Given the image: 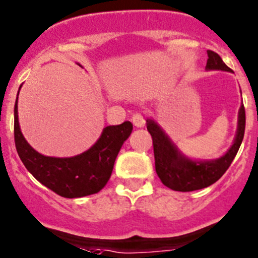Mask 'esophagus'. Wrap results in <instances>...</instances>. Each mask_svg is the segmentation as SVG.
I'll return each mask as SVG.
<instances>
[{
	"mask_svg": "<svg viewBox=\"0 0 258 258\" xmlns=\"http://www.w3.org/2000/svg\"><path fill=\"white\" fill-rule=\"evenodd\" d=\"M131 122L134 123V126L136 127V128H143V127L145 126V119H144V117L140 113H135L131 118Z\"/></svg>",
	"mask_w": 258,
	"mask_h": 258,
	"instance_id": "esophagus-1",
	"label": "esophagus"
}]
</instances>
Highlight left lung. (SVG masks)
Listing matches in <instances>:
<instances>
[{
	"instance_id": "1",
	"label": "left lung",
	"mask_w": 258,
	"mask_h": 258,
	"mask_svg": "<svg viewBox=\"0 0 258 258\" xmlns=\"http://www.w3.org/2000/svg\"><path fill=\"white\" fill-rule=\"evenodd\" d=\"M208 57L205 67L208 71L218 70L230 72V69L224 63L218 53L208 50ZM146 127L153 137L155 170L158 177L164 186L173 191L189 192L211 186L227 172L239 150L244 136L245 112L242 104L238 112L237 132L232 146L224 155L213 160H195L180 153L177 145L154 119H148Z\"/></svg>"
}]
</instances>
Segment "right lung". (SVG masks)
Returning <instances> with one entry per match:
<instances>
[{
    "label": "right lung",
    "mask_w": 258,
    "mask_h": 258,
    "mask_svg": "<svg viewBox=\"0 0 258 258\" xmlns=\"http://www.w3.org/2000/svg\"><path fill=\"white\" fill-rule=\"evenodd\" d=\"M14 117L15 145L21 162L43 186L66 199L96 194L107 184L115 158L132 132V123L128 121L118 126H107L86 151L70 158H56L38 153L25 140L19 124L18 98Z\"/></svg>",
    "instance_id": "right-lung-1"
}]
</instances>
